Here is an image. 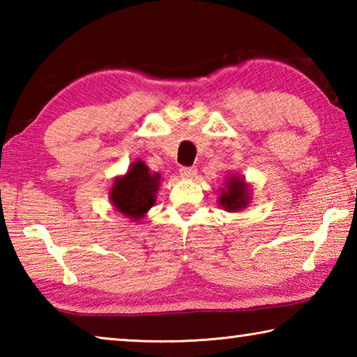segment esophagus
<instances>
[{
    "label": "esophagus",
    "instance_id": "1",
    "mask_svg": "<svg viewBox=\"0 0 357 357\" xmlns=\"http://www.w3.org/2000/svg\"><path fill=\"white\" fill-rule=\"evenodd\" d=\"M179 174L183 178H193L197 174V168L195 167H181Z\"/></svg>",
    "mask_w": 357,
    "mask_h": 357
}]
</instances>
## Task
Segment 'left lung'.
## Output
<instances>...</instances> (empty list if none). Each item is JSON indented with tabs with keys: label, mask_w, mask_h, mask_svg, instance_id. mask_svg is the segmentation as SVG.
Listing matches in <instances>:
<instances>
[{
	"label": "left lung",
	"mask_w": 357,
	"mask_h": 357,
	"mask_svg": "<svg viewBox=\"0 0 357 357\" xmlns=\"http://www.w3.org/2000/svg\"><path fill=\"white\" fill-rule=\"evenodd\" d=\"M250 193L249 187H247L244 178L241 176H228L225 183V189H222L219 204L225 208V211L234 213V211H241L249 206Z\"/></svg>",
	"instance_id": "left-lung-1"
}]
</instances>
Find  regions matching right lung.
Segmentation results:
<instances>
[{"label": "right lung", "mask_w": 357, "mask_h": 357, "mask_svg": "<svg viewBox=\"0 0 357 357\" xmlns=\"http://www.w3.org/2000/svg\"><path fill=\"white\" fill-rule=\"evenodd\" d=\"M160 174L151 173L143 160L130 165L124 176L114 179L110 200L118 213L132 220H140L154 206Z\"/></svg>", "instance_id": "add662e5"}]
</instances>
